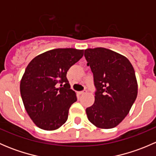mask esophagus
Returning <instances> with one entry per match:
<instances>
[{"label": "esophagus", "instance_id": "34e87169", "mask_svg": "<svg viewBox=\"0 0 156 156\" xmlns=\"http://www.w3.org/2000/svg\"><path fill=\"white\" fill-rule=\"evenodd\" d=\"M87 93V90H83V91H80L79 94H86Z\"/></svg>", "mask_w": 156, "mask_h": 156}]
</instances>
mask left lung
Masks as SVG:
<instances>
[{
	"instance_id": "left-lung-1",
	"label": "left lung",
	"mask_w": 156,
	"mask_h": 156,
	"mask_svg": "<svg viewBox=\"0 0 156 156\" xmlns=\"http://www.w3.org/2000/svg\"><path fill=\"white\" fill-rule=\"evenodd\" d=\"M94 74L95 101L86 108L87 119L97 127L119 125L130 112L137 96L134 69L125 56L103 48L84 50Z\"/></svg>"
}]
</instances>
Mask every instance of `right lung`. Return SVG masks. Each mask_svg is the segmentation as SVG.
Returning <instances> with one entry per match:
<instances>
[{"mask_svg":"<svg viewBox=\"0 0 156 156\" xmlns=\"http://www.w3.org/2000/svg\"><path fill=\"white\" fill-rule=\"evenodd\" d=\"M83 55L84 50L53 49L35 56L26 67L20 94L28 115L39 128L56 130L68 119L69 108L77 97L66 74ZM62 83L64 87L58 88Z\"/></svg>","mask_w":156,"mask_h":156,"instance_id":"1","label":"right lung"}]
</instances>
